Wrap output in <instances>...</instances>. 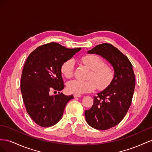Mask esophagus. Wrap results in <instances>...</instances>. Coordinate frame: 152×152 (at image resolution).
<instances>
[{
	"instance_id": "1",
	"label": "esophagus",
	"mask_w": 152,
	"mask_h": 152,
	"mask_svg": "<svg viewBox=\"0 0 152 152\" xmlns=\"http://www.w3.org/2000/svg\"><path fill=\"white\" fill-rule=\"evenodd\" d=\"M81 97V94H74V97L76 98V97Z\"/></svg>"
}]
</instances>
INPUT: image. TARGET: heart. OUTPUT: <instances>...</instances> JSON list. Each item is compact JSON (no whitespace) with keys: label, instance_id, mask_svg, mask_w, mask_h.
I'll use <instances>...</instances> for the list:
<instances>
[{"label":"heart","instance_id":"obj_1","mask_svg":"<svg viewBox=\"0 0 152 152\" xmlns=\"http://www.w3.org/2000/svg\"><path fill=\"white\" fill-rule=\"evenodd\" d=\"M81 62L90 69L87 81L74 80L67 83V90L69 92L75 94H81L90 92L97 87L103 90L110 85L114 78L115 72L113 68L104 64V60L100 56L95 54L86 55L81 58ZM74 62L72 59L64 61L61 66V72L67 77L70 78L73 75Z\"/></svg>","mask_w":152,"mask_h":152}]
</instances>
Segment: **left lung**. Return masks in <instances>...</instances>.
I'll list each match as a JSON object with an SVG mask.
<instances>
[{"mask_svg":"<svg viewBox=\"0 0 152 152\" xmlns=\"http://www.w3.org/2000/svg\"><path fill=\"white\" fill-rule=\"evenodd\" d=\"M87 52L101 55L114 69V78L110 85L94 97L92 107L85 111L90 126L107 130L118 125L126 115L135 88V75L128 58L109 43L97 45Z\"/></svg>","mask_w":152,"mask_h":152,"instance_id":"1","label":"left lung"}]
</instances>
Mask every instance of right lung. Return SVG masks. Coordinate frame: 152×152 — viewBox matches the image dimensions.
<instances>
[{"mask_svg": "<svg viewBox=\"0 0 152 152\" xmlns=\"http://www.w3.org/2000/svg\"><path fill=\"white\" fill-rule=\"evenodd\" d=\"M81 48L69 49L57 42L42 45L29 55L21 78V92L28 114L42 127L53 126L62 118L67 103L73 95H50L51 90L64 88L61 66Z\"/></svg>", "mask_w": 152, "mask_h": 152, "instance_id": "right-lung-1", "label": "right lung"}]
</instances>
